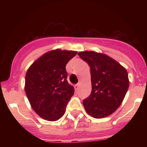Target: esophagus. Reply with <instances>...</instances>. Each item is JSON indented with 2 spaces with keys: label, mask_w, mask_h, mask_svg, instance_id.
Returning a JSON list of instances; mask_svg holds the SVG:
<instances>
[{
  "label": "esophagus",
  "mask_w": 147,
  "mask_h": 147,
  "mask_svg": "<svg viewBox=\"0 0 147 147\" xmlns=\"http://www.w3.org/2000/svg\"><path fill=\"white\" fill-rule=\"evenodd\" d=\"M79 86H80V83H78V84H76V85L75 86V90H78V89L79 88Z\"/></svg>",
  "instance_id": "esophagus-1"
}]
</instances>
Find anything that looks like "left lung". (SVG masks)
<instances>
[{
	"label": "left lung",
	"instance_id": "obj_1",
	"mask_svg": "<svg viewBox=\"0 0 147 147\" xmlns=\"http://www.w3.org/2000/svg\"><path fill=\"white\" fill-rule=\"evenodd\" d=\"M78 55L90 69L92 91L84 99V108L92 117H107L117 110L125 97L129 85L127 71L104 54L85 51Z\"/></svg>",
	"mask_w": 147,
	"mask_h": 147
}]
</instances>
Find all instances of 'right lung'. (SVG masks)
I'll return each instance as SVG.
<instances>
[{
  "label": "right lung",
  "instance_id": "1",
  "mask_svg": "<svg viewBox=\"0 0 147 147\" xmlns=\"http://www.w3.org/2000/svg\"><path fill=\"white\" fill-rule=\"evenodd\" d=\"M77 53L52 50L35 61L27 71L25 93L33 110L43 119L56 121L65 113L75 92L67 81L65 65Z\"/></svg>",
  "mask_w": 147,
  "mask_h": 147
}]
</instances>
